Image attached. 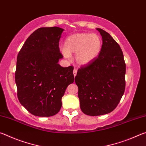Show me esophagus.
I'll return each mask as SVG.
<instances>
[{
    "mask_svg": "<svg viewBox=\"0 0 146 146\" xmlns=\"http://www.w3.org/2000/svg\"><path fill=\"white\" fill-rule=\"evenodd\" d=\"M76 73H77V70H76V69H74V70H73V75H74V76H76Z\"/></svg>",
    "mask_w": 146,
    "mask_h": 146,
    "instance_id": "obj_1",
    "label": "esophagus"
}]
</instances>
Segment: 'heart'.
I'll return each instance as SVG.
<instances>
[{
  "mask_svg": "<svg viewBox=\"0 0 146 146\" xmlns=\"http://www.w3.org/2000/svg\"><path fill=\"white\" fill-rule=\"evenodd\" d=\"M102 47V42L98 35L76 33L66 38L62 52L66 57H69L71 53H76V62L80 65L86 66L98 57Z\"/></svg>",
  "mask_w": 146,
  "mask_h": 146,
  "instance_id": "heart-1",
  "label": "heart"
}]
</instances>
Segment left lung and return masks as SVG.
Returning a JSON list of instances; mask_svg holds the SVG:
<instances>
[{"label": "left lung", "mask_w": 146, "mask_h": 146, "mask_svg": "<svg viewBox=\"0 0 146 146\" xmlns=\"http://www.w3.org/2000/svg\"><path fill=\"white\" fill-rule=\"evenodd\" d=\"M97 29L102 37L100 55L93 62L78 69L75 76L80 109L90 116L113 111L125 87V63L122 49L108 32Z\"/></svg>", "instance_id": "left-lung-1"}]
</instances>
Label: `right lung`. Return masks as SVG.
Wrapping results in <instances>:
<instances>
[{"instance_id":"1","label":"right lung","mask_w":146,"mask_h":146,"mask_svg":"<svg viewBox=\"0 0 146 146\" xmlns=\"http://www.w3.org/2000/svg\"><path fill=\"white\" fill-rule=\"evenodd\" d=\"M63 31L58 27L37 29L17 55V97L33 115L51 117L58 113L66 88L74 82L73 66L63 68L58 64L63 58L59 49Z\"/></svg>"}]
</instances>
